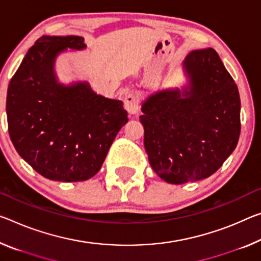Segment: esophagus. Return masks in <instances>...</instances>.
I'll return each mask as SVG.
<instances>
[{"label":"esophagus","instance_id":"esophagus-1","mask_svg":"<svg viewBox=\"0 0 261 261\" xmlns=\"http://www.w3.org/2000/svg\"><path fill=\"white\" fill-rule=\"evenodd\" d=\"M124 108L126 109L129 115H135L139 110V100L135 94L129 93L124 98Z\"/></svg>","mask_w":261,"mask_h":261}]
</instances>
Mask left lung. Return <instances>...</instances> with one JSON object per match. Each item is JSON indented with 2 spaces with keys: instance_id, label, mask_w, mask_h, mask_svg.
I'll list each match as a JSON object with an SVG mask.
<instances>
[{
  "instance_id": "1",
  "label": "left lung",
  "mask_w": 261,
  "mask_h": 261,
  "mask_svg": "<svg viewBox=\"0 0 261 261\" xmlns=\"http://www.w3.org/2000/svg\"><path fill=\"white\" fill-rule=\"evenodd\" d=\"M182 72L187 82L148 95L139 116L151 167L173 185L214 174L241 135L239 92L217 52H190Z\"/></svg>"
}]
</instances>
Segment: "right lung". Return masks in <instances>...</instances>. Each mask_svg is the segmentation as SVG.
<instances>
[{
  "label": "right lung",
  "instance_id": "right-lung-1",
  "mask_svg": "<svg viewBox=\"0 0 261 261\" xmlns=\"http://www.w3.org/2000/svg\"><path fill=\"white\" fill-rule=\"evenodd\" d=\"M86 47L79 36H43L8 87L11 142L18 154L49 180L76 182L93 177L129 119L122 101L94 92L89 82L59 81L57 58L67 49Z\"/></svg>",
  "mask_w": 261,
  "mask_h": 261
}]
</instances>
